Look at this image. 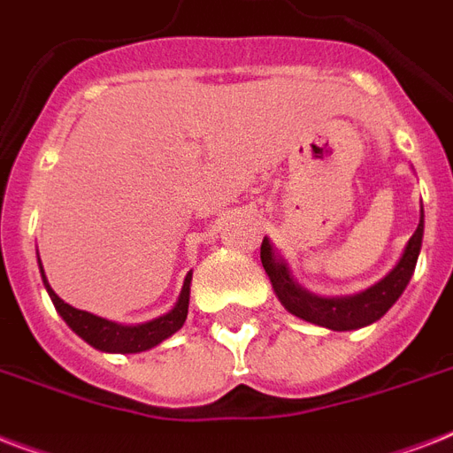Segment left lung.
Masks as SVG:
<instances>
[{
	"mask_svg": "<svg viewBox=\"0 0 453 453\" xmlns=\"http://www.w3.org/2000/svg\"><path fill=\"white\" fill-rule=\"evenodd\" d=\"M423 244V204L421 220L416 233L409 237L407 247L402 251L400 261L388 273L383 280L372 284L369 289H362L350 296H317L312 291L303 289L294 280L289 265L282 256L275 254V247L268 237H263L261 263L270 277L273 291L280 298L284 308L291 315L301 317L305 322L326 326L331 331H352L379 322L388 310L393 308L395 301L404 294L409 280L414 275L416 261L421 254Z\"/></svg>",
	"mask_w": 453,
	"mask_h": 453,
	"instance_id": "8db88e82",
	"label": "left lung"
}]
</instances>
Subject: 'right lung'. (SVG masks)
<instances>
[{
  "label": "right lung",
  "mask_w": 453,
  "mask_h": 453,
  "mask_svg": "<svg viewBox=\"0 0 453 453\" xmlns=\"http://www.w3.org/2000/svg\"><path fill=\"white\" fill-rule=\"evenodd\" d=\"M39 273H42V282H44L49 296H51L53 305L58 310V315L65 319V324L77 334L80 338H84L88 345H94L96 350L103 352H122V355H131V352H145L159 345L162 341H166L169 336H173L180 326L185 324V317H188V305H190V282H192V270L185 275L183 289H180V296H178L176 305L164 312V315L155 317L150 322L143 324H119L112 322V319H105V317L91 315L87 310L73 308L70 303H65L63 298L51 289V284L46 280L44 268H42V261H39Z\"/></svg>",
  "instance_id": "add662e5"
}]
</instances>
